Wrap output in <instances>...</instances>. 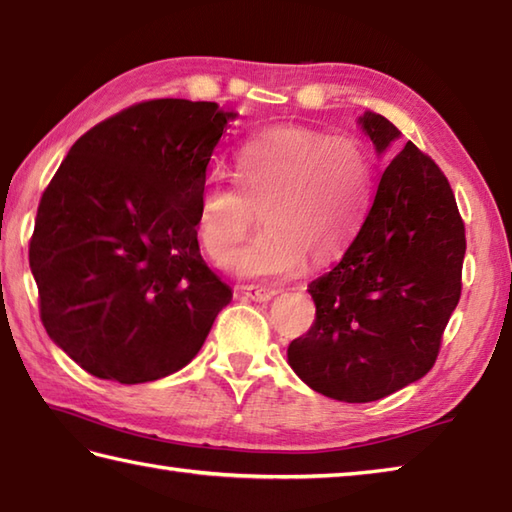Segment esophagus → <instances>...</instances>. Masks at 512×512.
Listing matches in <instances>:
<instances>
[{"label":"esophagus","instance_id":"esophagus-1","mask_svg":"<svg viewBox=\"0 0 512 512\" xmlns=\"http://www.w3.org/2000/svg\"><path fill=\"white\" fill-rule=\"evenodd\" d=\"M243 294L247 298H252V301L256 303H267L272 301V298L278 294V289H272V287H258V285H247L243 287Z\"/></svg>","mask_w":512,"mask_h":512}]
</instances>
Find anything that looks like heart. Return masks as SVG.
I'll return each instance as SVG.
<instances>
[{
  "mask_svg": "<svg viewBox=\"0 0 512 512\" xmlns=\"http://www.w3.org/2000/svg\"><path fill=\"white\" fill-rule=\"evenodd\" d=\"M240 185L214 178L202 187L198 234L216 260L234 254L258 220L265 229L231 258L247 278H287L339 256L359 231L374 189L368 149L354 136L276 127L249 138L236 156Z\"/></svg>",
  "mask_w": 512,
  "mask_h": 512,
  "instance_id": "obj_1",
  "label": "heart"
}]
</instances>
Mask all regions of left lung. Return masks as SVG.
<instances>
[{"label": "left lung", "mask_w": 512, "mask_h": 512, "mask_svg": "<svg viewBox=\"0 0 512 512\" xmlns=\"http://www.w3.org/2000/svg\"><path fill=\"white\" fill-rule=\"evenodd\" d=\"M383 153L401 131L379 113L359 118ZM466 229L448 178L406 142L381 173L363 223L307 292L316 321L287 347L312 390L368 403L419 381L437 361L461 296Z\"/></svg>", "instance_id": "1"}]
</instances>
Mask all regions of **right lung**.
Segmentation results:
<instances>
[{
    "mask_svg": "<svg viewBox=\"0 0 512 512\" xmlns=\"http://www.w3.org/2000/svg\"><path fill=\"white\" fill-rule=\"evenodd\" d=\"M236 113L149 100L77 140L44 189L28 263L51 339L89 374L147 383L205 343L231 289L198 247V202Z\"/></svg>",
    "mask_w": 512,
    "mask_h": 512,
    "instance_id": "obj_1",
    "label": "right lung"
}]
</instances>
